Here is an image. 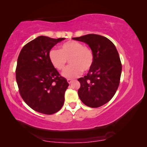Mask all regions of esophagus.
Masks as SVG:
<instances>
[{
	"label": "esophagus",
	"mask_w": 147,
	"mask_h": 147,
	"mask_svg": "<svg viewBox=\"0 0 147 147\" xmlns=\"http://www.w3.org/2000/svg\"><path fill=\"white\" fill-rule=\"evenodd\" d=\"M67 82H68V83H69V84H71V82H72V80H71V79H69H69L67 80Z\"/></svg>",
	"instance_id": "esophagus-1"
}]
</instances>
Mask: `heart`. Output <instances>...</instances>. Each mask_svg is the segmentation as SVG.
Segmentation results:
<instances>
[{
	"mask_svg": "<svg viewBox=\"0 0 147 147\" xmlns=\"http://www.w3.org/2000/svg\"><path fill=\"white\" fill-rule=\"evenodd\" d=\"M49 59L52 65L59 71L65 69L69 60L70 65L62 75L67 78H74L79 76L82 71H88L91 69L94 54L91 49L80 42L69 41L62 44L59 50H50Z\"/></svg>",
	"mask_w": 147,
	"mask_h": 147,
	"instance_id": "1",
	"label": "heart"
}]
</instances>
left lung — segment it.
Returning <instances> with one entry per match:
<instances>
[{"mask_svg": "<svg viewBox=\"0 0 147 147\" xmlns=\"http://www.w3.org/2000/svg\"><path fill=\"white\" fill-rule=\"evenodd\" d=\"M72 39L88 44L94 54L91 69L78 80L80 99L91 108L103 106L112 99L120 84L122 64L117 49L108 38L96 34Z\"/></svg>", "mask_w": 147, "mask_h": 147, "instance_id": "obj_1", "label": "left lung"}]
</instances>
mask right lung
<instances>
[{
  "label": "right lung",
  "mask_w": 147,
  "mask_h": 147,
  "mask_svg": "<svg viewBox=\"0 0 147 147\" xmlns=\"http://www.w3.org/2000/svg\"><path fill=\"white\" fill-rule=\"evenodd\" d=\"M65 38L39 36L24 46L16 68V80L22 98L39 113L53 114L64 104L69 86L49 59L51 48Z\"/></svg>",
  "instance_id": "add662e5"
}]
</instances>
